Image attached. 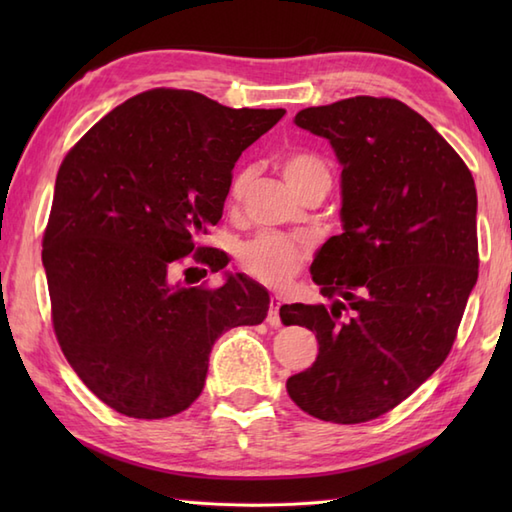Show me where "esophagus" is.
<instances>
[{
	"label": "esophagus",
	"mask_w": 512,
	"mask_h": 512,
	"mask_svg": "<svg viewBox=\"0 0 512 512\" xmlns=\"http://www.w3.org/2000/svg\"><path fill=\"white\" fill-rule=\"evenodd\" d=\"M279 308H281V297L273 295L270 297V308H268V325H273V328H279L281 325V317H279Z\"/></svg>",
	"instance_id": "1"
}]
</instances>
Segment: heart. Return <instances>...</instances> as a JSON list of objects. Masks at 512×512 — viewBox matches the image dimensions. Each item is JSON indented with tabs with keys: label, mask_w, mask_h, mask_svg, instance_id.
<instances>
[{
	"label": "heart",
	"mask_w": 512,
	"mask_h": 512,
	"mask_svg": "<svg viewBox=\"0 0 512 512\" xmlns=\"http://www.w3.org/2000/svg\"><path fill=\"white\" fill-rule=\"evenodd\" d=\"M281 173H284L288 187L295 193L306 189L308 184L317 180H330L323 162L310 154H290L281 162ZM246 182V173L235 178L231 189L233 200H237L244 193ZM306 255L308 248L299 239L279 233H262L255 239H250L239 250V266L250 277L264 281L268 286H279L286 284L292 275H297L301 264L306 262Z\"/></svg>",
	"instance_id": "obj_1"
}]
</instances>
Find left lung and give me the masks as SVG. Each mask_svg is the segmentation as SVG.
I'll return each mask as SVG.
<instances>
[{
	"label": "left lung",
	"mask_w": 512,
	"mask_h": 512,
	"mask_svg": "<svg viewBox=\"0 0 512 512\" xmlns=\"http://www.w3.org/2000/svg\"><path fill=\"white\" fill-rule=\"evenodd\" d=\"M295 125L328 140L339 160L343 233L310 268L332 306L279 310L319 341L317 361L286 389L314 418L367 422L451 352L480 266L475 182L447 140L396 99L306 107Z\"/></svg>",
	"instance_id": "obj_1"
}]
</instances>
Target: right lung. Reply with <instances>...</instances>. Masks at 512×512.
Here are the masks:
<instances>
[{
    "label": "right lung",
    "mask_w": 512,
    "mask_h": 512,
    "mask_svg": "<svg viewBox=\"0 0 512 512\" xmlns=\"http://www.w3.org/2000/svg\"><path fill=\"white\" fill-rule=\"evenodd\" d=\"M284 114L158 88L114 107L61 162L43 235L54 334L118 413L184 411L202 394L213 343L266 319L268 290L250 277L226 273L206 290L173 270L220 222L242 151ZM195 255L213 273L228 264L215 248Z\"/></svg>",
    "instance_id": "right-lung-1"
}]
</instances>
